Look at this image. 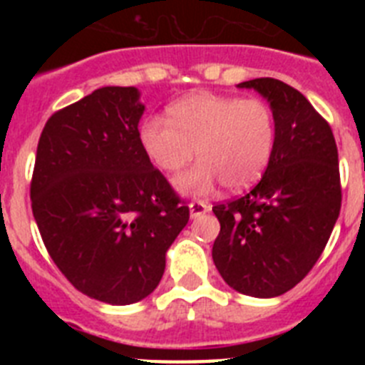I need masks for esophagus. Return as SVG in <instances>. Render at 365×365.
<instances>
[{"mask_svg":"<svg viewBox=\"0 0 365 365\" xmlns=\"http://www.w3.org/2000/svg\"><path fill=\"white\" fill-rule=\"evenodd\" d=\"M206 212H210V205H206V202L202 201L190 202V215H192V217H199V215L206 214Z\"/></svg>","mask_w":365,"mask_h":365,"instance_id":"esophagus-1","label":"esophagus"}]
</instances>
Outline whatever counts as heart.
<instances>
[{
	"label": "heart",
	"instance_id": "heart-1",
	"mask_svg": "<svg viewBox=\"0 0 365 365\" xmlns=\"http://www.w3.org/2000/svg\"><path fill=\"white\" fill-rule=\"evenodd\" d=\"M140 144L164 173L180 172L195 150L201 163L177 179L180 192L206 193L217 180L228 192H241L269 166L276 120L270 106L259 98L193 93L168 108V120L146 118Z\"/></svg>",
	"mask_w": 365,
	"mask_h": 365
}]
</instances>
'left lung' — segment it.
<instances>
[{"mask_svg":"<svg viewBox=\"0 0 365 365\" xmlns=\"http://www.w3.org/2000/svg\"><path fill=\"white\" fill-rule=\"evenodd\" d=\"M237 87L269 100L276 144L259 182L212 208L221 225L212 257L234 291L274 298L307 276L333 232L341 206L338 150L331 125L298 89L276 78Z\"/></svg>","mask_w":365,"mask_h":365,"instance_id":"left-lung-1","label":"left lung"}]
</instances>
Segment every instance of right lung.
<instances>
[{
	"mask_svg": "<svg viewBox=\"0 0 365 365\" xmlns=\"http://www.w3.org/2000/svg\"><path fill=\"white\" fill-rule=\"evenodd\" d=\"M135 87H100L47 120L31 180L45 248L74 289L111 305L155 291L188 206L144 153Z\"/></svg>",
	"mask_w": 365,
	"mask_h": 365,
	"instance_id": "obj_1",
	"label": "right lung"
}]
</instances>
